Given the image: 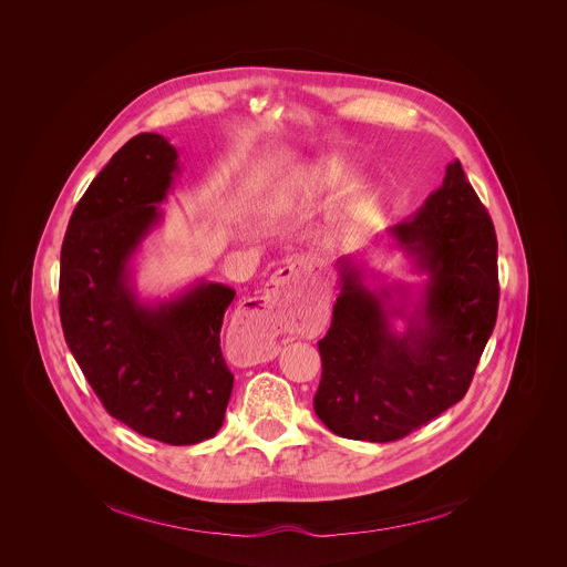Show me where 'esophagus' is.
I'll use <instances>...</instances> for the list:
<instances>
[{
	"mask_svg": "<svg viewBox=\"0 0 567 567\" xmlns=\"http://www.w3.org/2000/svg\"><path fill=\"white\" fill-rule=\"evenodd\" d=\"M303 297V272L297 266L277 270L261 295L255 299V310L244 315V331L255 338V353H261L266 344L286 329L292 312L299 310Z\"/></svg>",
	"mask_w": 567,
	"mask_h": 567,
	"instance_id": "34e87169",
	"label": "esophagus"
}]
</instances>
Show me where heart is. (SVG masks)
<instances>
[{
	"instance_id": "b5f03b06",
	"label": "heart",
	"mask_w": 567,
	"mask_h": 567,
	"mask_svg": "<svg viewBox=\"0 0 567 567\" xmlns=\"http://www.w3.org/2000/svg\"><path fill=\"white\" fill-rule=\"evenodd\" d=\"M344 176V163L338 159H321L308 167L288 189V196L292 198H315L327 189L336 187Z\"/></svg>"
}]
</instances>
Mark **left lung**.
<instances>
[{
  "label": "left lung",
  "instance_id": "obj_1",
  "mask_svg": "<svg viewBox=\"0 0 567 567\" xmlns=\"http://www.w3.org/2000/svg\"><path fill=\"white\" fill-rule=\"evenodd\" d=\"M389 234L427 277L416 301L405 284L369 288L367 266L340 257V295L319 340L315 410L353 441H398L461 402L497 319L495 229L458 159ZM398 316L404 332L392 327Z\"/></svg>",
  "mask_w": 567,
  "mask_h": 567
}]
</instances>
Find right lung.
Here are the masks:
<instances>
[{
    "label": "right lung",
    "mask_w": 567,
    "mask_h": 567,
    "mask_svg": "<svg viewBox=\"0 0 567 567\" xmlns=\"http://www.w3.org/2000/svg\"><path fill=\"white\" fill-rule=\"evenodd\" d=\"M178 172L176 148L157 133L111 157L70 218L59 306L68 347L106 412L148 439L194 445L220 430L231 398L220 327L236 290L198 281L144 303L131 268Z\"/></svg>",
    "instance_id": "right-lung-1"
}]
</instances>
